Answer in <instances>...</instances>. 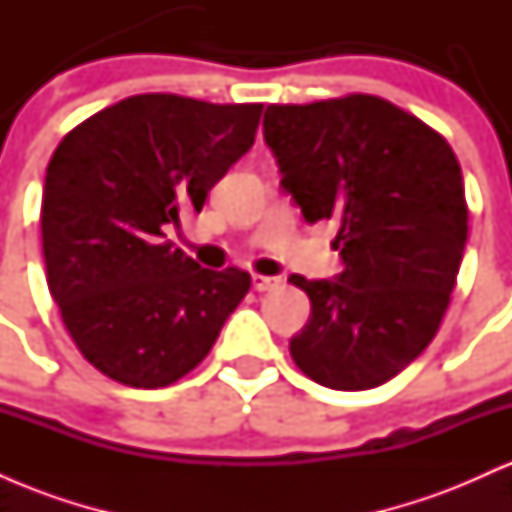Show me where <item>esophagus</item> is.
<instances>
[{
	"mask_svg": "<svg viewBox=\"0 0 512 512\" xmlns=\"http://www.w3.org/2000/svg\"><path fill=\"white\" fill-rule=\"evenodd\" d=\"M279 286V279L276 276H264V274H252V289L255 291H269Z\"/></svg>",
	"mask_w": 512,
	"mask_h": 512,
	"instance_id": "1",
	"label": "esophagus"
}]
</instances>
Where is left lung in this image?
Masks as SVG:
<instances>
[{
    "label": "left lung",
    "instance_id": "8db88e82",
    "mask_svg": "<svg viewBox=\"0 0 512 512\" xmlns=\"http://www.w3.org/2000/svg\"><path fill=\"white\" fill-rule=\"evenodd\" d=\"M262 127L281 190L308 223L334 221L344 264L334 279H289L310 298L293 361L332 390L383 385L448 310L469 219L460 163L419 117L363 93L269 105Z\"/></svg>",
    "mask_w": 512,
    "mask_h": 512
}]
</instances>
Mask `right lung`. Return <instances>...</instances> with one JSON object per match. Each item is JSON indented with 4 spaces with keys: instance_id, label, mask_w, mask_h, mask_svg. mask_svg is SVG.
I'll return each instance as SVG.
<instances>
[{
    "instance_id": "1",
    "label": "right lung",
    "mask_w": 512,
    "mask_h": 512,
    "mask_svg": "<svg viewBox=\"0 0 512 512\" xmlns=\"http://www.w3.org/2000/svg\"><path fill=\"white\" fill-rule=\"evenodd\" d=\"M262 105L142 93L74 127L45 175L48 286L74 344L103 375L166 387L202 363L250 274L204 269L168 228L255 144Z\"/></svg>"
}]
</instances>
